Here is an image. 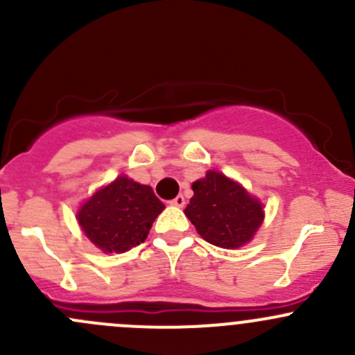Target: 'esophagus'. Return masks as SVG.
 <instances>
[{"label": "esophagus", "mask_w": 355, "mask_h": 355, "mask_svg": "<svg viewBox=\"0 0 355 355\" xmlns=\"http://www.w3.org/2000/svg\"><path fill=\"white\" fill-rule=\"evenodd\" d=\"M170 204H171V206L184 207V206H185V198H184V196H182V194H180V196H177V198L170 200Z\"/></svg>", "instance_id": "1"}]
</instances>
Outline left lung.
<instances>
[{"label":"left lung","instance_id":"obj_1","mask_svg":"<svg viewBox=\"0 0 355 355\" xmlns=\"http://www.w3.org/2000/svg\"><path fill=\"white\" fill-rule=\"evenodd\" d=\"M192 191L194 198L185 207V216L209 244L223 249L241 247L263 223L259 200L218 171H207L206 177L194 182Z\"/></svg>","mask_w":355,"mask_h":355}]
</instances>
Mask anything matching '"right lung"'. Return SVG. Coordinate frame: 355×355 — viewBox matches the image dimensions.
Instances as JSON below:
<instances>
[{
    "mask_svg": "<svg viewBox=\"0 0 355 355\" xmlns=\"http://www.w3.org/2000/svg\"><path fill=\"white\" fill-rule=\"evenodd\" d=\"M164 209L149 185L118 177L96 192L78 211L84 234L106 252H125L146 241L153 221Z\"/></svg>",
    "mask_w": 355,
    "mask_h": 355,
    "instance_id": "obj_1",
    "label": "right lung"
}]
</instances>
